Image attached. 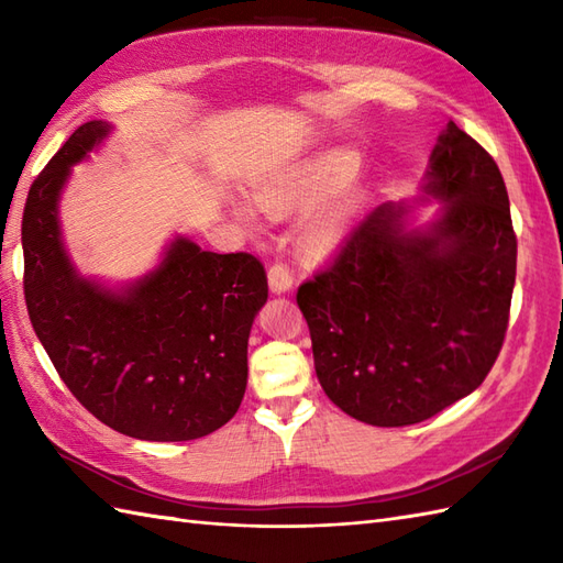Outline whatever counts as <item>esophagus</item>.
<instances>
[{
	"instance_id": "obj_1",
	"label": "esophagus",
	"mask_w": 563,
	"mask_h": 563,
	"mask_svg": "<svg viewBox=\"0 0 563 563\" xmlns=\"http://www.w3.org/2000/svg\"><path fill=\"white\" fill-rule=\"evenodd\" d=\"M292 268L285 261H275L268 268V285L273 292H288L292 288Z\"/></svg>"
}]
</instances>
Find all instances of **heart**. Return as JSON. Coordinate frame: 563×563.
<instances>
[{
	"label": "heart",
	"mask_w": 563,
	"mask_h": 563,
	"mask_svg": "<svg viewBox=\"0 0 563 563\" xmlns=\"http://www.w3.org/2000/svg\"><path fill=\"white\" fill-rule=\"evenodd\" d=\"M353 169H355V162L351 154H343V152L327 154V157L309 164L307 169L295 174L292 178H285V181L258 188L256 194L258 206L268 214H285L297 208L312 206V202L333 194V190L349 181ZM239 214H242L246 222H256V208L249 206V202H242V206H239ZM343 220H345L343 210H331L327 214H321V218L309 227L307 244L314 251H327L331 244H336V239L341 236Z\"/></svg>",
	"instance_id": "heart-1"
}]
</instances>
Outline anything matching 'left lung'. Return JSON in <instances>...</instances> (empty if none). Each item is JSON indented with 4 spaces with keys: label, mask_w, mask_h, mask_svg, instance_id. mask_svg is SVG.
Listing matches in <instances>:
<instances>
[{
    "label": "left lung",
    "mask_w": 563,
    "mask_h": 563,
    "mask_svg": "<svg viewBox=\"0 0 563 563\" xmlns=\"http://www.w3.org/2000/svg\"><path fill=\"white\" fill-rule=\"evenodd\" d=\"M426 188L448 200L430 232L401 234L387 202L297 288L321 389L369 426L421 423L472 394L508 331L518 236L498 164L450 121Z\"/></svg>",
    "instance_id": "1"
}]
</instances>
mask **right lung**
Masks as SVG:
<instances>
[{"label":"right lung","instance_id":"add662e5","mask_svg":"<svg viewBox=\"0 0 563 563\" xmlns=\"http://www.w3.org/2000/svg\"><path fill=\"white\" fill-rule=\"evenodd\" d=\"M109 133L77 128L31 184L21 220L23 297L35 336L75 399L118 433L196 440L236 413L251 321L268 300L263 263L176 239L128 295L77 278L59 244L57 196L69 166Z\"/></svg>","mask_w":563,"mask_h":563}]
</instances>
